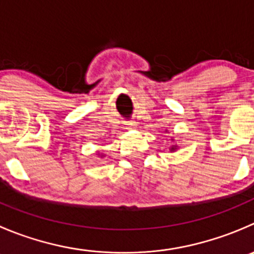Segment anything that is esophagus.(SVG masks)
<instances>
[{
  "label": "esophagus",
  "mask_w": 254,
  "mask_h": 254,
  "mask_svg": "<svg viewBox=\"0 0 254 254\" xmlns=\"http://www.w3.org/2000/svg\"><path fill=\"white\" fill-rule=\"evenodd\" d=\"M136 123L135 122H130V123H127V129H136Z\"/></svg>",
  "instance_id": "obj_1"
}]
</instances>
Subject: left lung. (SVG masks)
Wrapping results in <instances>:
<instances>
[{
  "label": "left lung",
  "mask_w": 254,
  "mask_h": 254,
  "mask_svg": "<svg viewBox=\"0 0 254 254\" xmlns=\"http://www.w3.org/2000/svg\"><path fill=\"white\" fill-rule=\"evenodd\" d=\"M175 149H176V146H172V147H171V151H174Z\"/></svg>",
  "instance_id": "left-lung-1"
}]
</instances>
